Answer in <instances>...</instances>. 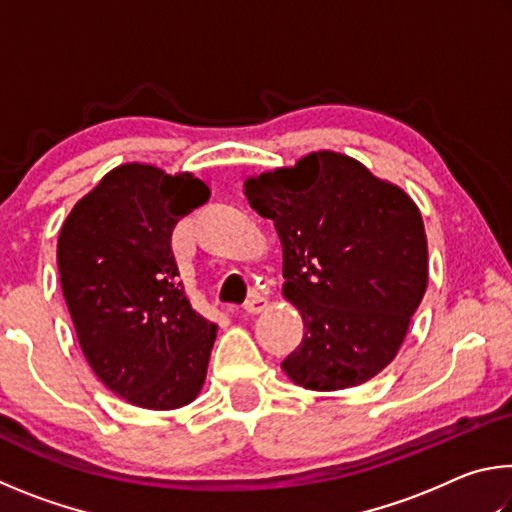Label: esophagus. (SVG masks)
<instances>
[{
	"label": "esophagus",
	"mask_w": 512,
	"mask_h": 512,
	"mask_svg": "<svg viewBox=\"0 0 512 512\" xmlns=\"http://www.w3.org/2000/svg\"><path fill=\"white\" fill-rule=\"evenodd\" d=\"M268 307V300L266 298H262V296H250L246 302H244V311L246 314H262V311Z\"/></svg>",
	"instance_id": "34e87169"
}]
</instances>
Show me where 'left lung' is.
Listing matches in <instances>:
<instances>
[{"mask_svg": "<svg viewBox=\"0 0 512 512\" xmlns=\"http://www.w3.org/2000/svg\"><path fill=\"white\" fill-rule=\"evenodd\" d=\"M282 241L284 298L305 323L282 361L309 391L359 386L395 359L429 280L418 205L359 160L316 151L244 183Z\"/></svg>", "mask_w": 512, "mask_h": 512, "instance_id": "1", "label": "left lung"}]
</instances>
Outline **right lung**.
Listing matches in <instances>:
<instances>
[{
    "mask_svg": "<svg viewBox=\"0 0 512 512\" xmlns=\"http://www.w3.org/2000/svg\"><path fill=\"white\" fill-rule=\"evenodd\" d=\"M207 198L194 173L128 162L60 228V287L85 359L112 393L142 409H180L203 388L216 325L189 305L171 235Z\"/></svg>",
    "mask_w": 512,
    "mask_h": 512,
    "instance_id": "right-lung-1",
    "label": "right lung"
}]
</instances>
